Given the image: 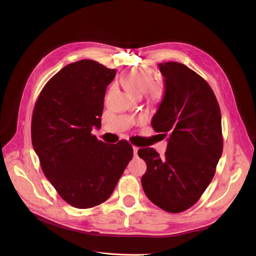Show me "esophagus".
Here are the masks:
<instances>
[{
  "label": "esophagus",
  "mask_w": 256,
  "mask_h": 256,
  "mask_svg": "<svg viewBox=\"0 0 256 256\" xmlns=\"http://www.w3.org/2000/svg\"><path fill=\"white\" fill-rule=\"evenodd\" d=\"M132 149H134V156H136V154H138V147H136V146H134Z\"/></svg>",
  "instance_id": "esophagus-1"
}]
</instances>
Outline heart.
I'll use <instances>...</instances> for the list:
<instances>
[{"mask_svg": "<svg viewBox=\"0 0 256 256\" xmlns=\"http://www.w3.org/2000/svg\"><path fill=\"white\" fill-rule=\"evenodd\" d=\"M152 80L153 74L151 70L134 68L126 72L124 83L132 94L140 96L147 90L149 99L154 103H159L164 97L165 85L161 81L152 82Z\"/></svg>", "mask_w": 256, "mask_h": 256, "instance_id": "1", "label": "heart"}]
</instances>
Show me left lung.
Here are the masks:
<instances>
[{"label":"left lung","instance_id":"8db88e82","mask_svg":"<svg viewBox=\"0 0 256 256\" xmlns=\"http://www.w3.org/2000/svg\"><path fill=\"white\" fill-rule=\"evenodd\" d=\"M164 98L152 120L155 132L167 136L163 158L153 148L138 151L147 164L142 186L160 208L176 214L192 208L216 173L223 152L221 110L198 74L176 62L159 64Z\"/></svg>","mask_w":256,"mask_h":256}]
</instances>
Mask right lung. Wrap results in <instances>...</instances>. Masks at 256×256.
Listing matches in <instances>:
<instances>
[{
  "mask_svg": "<svg viewBox=\"0 0 256 256\" xmlns=\"http://www.w3.org/2000/svg\"><path fill=\"white\" fill-rule=\"evenodd\" d=\"M116 70L92 60L72 62L50 79L34 105L31 138L42 169L72 206L104 202L132 160L130 142L107 144L91 134L101 126L106 87Z\"/></svg>",
  "mask_w": 256,
  "mask_h": 256,
  "instance_id": "obj_1",
  "label": "right lung"
}]
</instances>
